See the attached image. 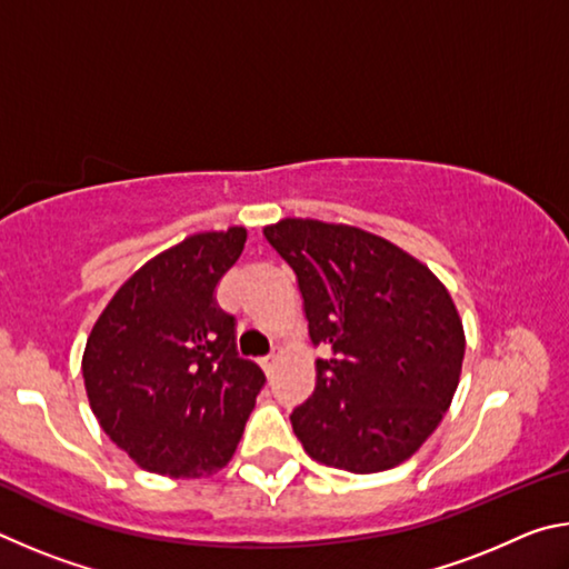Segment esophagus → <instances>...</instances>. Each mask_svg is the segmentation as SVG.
<instances>
[{"instance_id":"34e87169","label":"esophagus","mask_w":569,"mask_h":569,"mask_svg":"<svg viewBox=\"0 0 569 569\" xmlns=\"http://www.w3.org/2000/svg\"><path fill=\"white\" fill-rule=\"evenodd\" d=\"M278 359H281V349H278V346H276V349H273L271 353H268V356H266V359H261V366H263V371H266V373H271V371L276 369V363H278Z\"/></svg>"}]
</instances>
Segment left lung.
Listing matches in <instances>:
<instances>
[{"label":"left lung","mask_w":569,"mask_h":569,"mask_svg":"<svg viewBox=\"0 0 569 569\" xmlns=\"http://www.w3.org/2000/svg\"><path fill=\"white\" fill-rule=\"evenodd\" d=\"M293 268L308 336L331 351L291 423L306 455L353 475L407 461L459 387L465 329L445 283L369 230L283 218L263 228Z\"/></svg>","instance_id":"left-lung-1"}]
</instances>
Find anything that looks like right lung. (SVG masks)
I'll use <instances>...</instances> for the list:
<instances>
[{
  "label": "right lung",
  "instance_id": "1",
  "mask_svg": "<svg viewBox=\"0 0 569 569\" xmlns=\"http://www.w3.org/2000/svg\"><path fill=\"white\" fill-rule=\"evenodd\" d=\"M246 238V228L233 226L162 250L92 326L82 356L90 409L142 469L208 477L243 437L266 377L238 356L236 319L218 308L216 286Z\"/></svg>",
  "mask_w": 569,
  "mask_h": 569
}]
</instances>
